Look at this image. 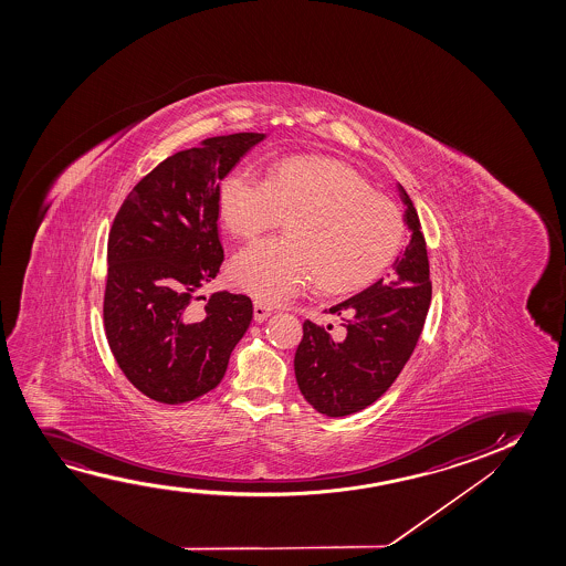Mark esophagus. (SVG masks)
<instances>
[{"label":"esophagus","mask_w":566,"mask_h":566,"mask_svg":"<svg viewBox=\"0 0 566 566\" xmlns=\"http://www.w3.org/2000/svg\"><path fill=\"white\" fill-rule=\"evenodd\" d=\"M253 313H255L256 323H263L266 318L271 317L272 310L263 302H255L253 305Z\"/></svg>","instance_id":"obj_1"}]
</instances>
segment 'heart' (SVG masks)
I'll use <instances>...</instances> for the list:
<instances>
[{
    "instance_id": "b5f03b06",
    "label": "heart",
    "mask_w": 566,
    "mask_h": 566,
    "mask_svg": "<svg viewBox=\"0 0 566 566\" xmlns=\"http://www.w3.org/2000/svg\"><path fill=\"white\" fill-rule=\"evenodd\" d=\"M220 214L235 235L253 238L286 220V235L241 249L233 284L266 303L286 302L315 280L328 294L367 286L402 241V212L348 166L297 156L263 178L249 166L220 184Z\"/></svg>"
}]
</instances>
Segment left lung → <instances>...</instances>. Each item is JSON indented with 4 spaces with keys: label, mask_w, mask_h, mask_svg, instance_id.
Returning a JSON list of instances; mask_svg holds the SVG:
<instances>
[{
    "label": "left lung",
    "mask_w": 566,
    "mask_h": 566,
    "mask_svg": "<svg viewBox=\"0 0 566 566\" xmlns=\"http://www.w3.org/2000/svg\"><path fill=\"white\" fill-rule=\"evenodd\" d=\"M403 224L410 243L396 256L395 276L336 303L328 313L348 315L346 336L333 325L303 323L294 369L303 398L323 416L342 418L371 406L387 392L416 348L431 303L429 259L418 210L400 184Z\"/></svg>",
    "instance_id": "1"
}]
</instances>
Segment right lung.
Instances as JSON below:
<instances>
[{
  "instance_id": "obj_1",
  "label": "right lung",
  "mask_w": 566,
  "mask_h": 566,
  "mask_svg": "<svg viewBox=\"0 0 566 566\" xmlns=\"http://www.w3.org/2000/svg\"><path fill=\"white\" fill-rule=\"evenodd\" d=\"M264 133L201 140L168 156L140 179L108 238L104 326L119 369L156 402L184 403L224 377L232 349L248 333V295L214 292L224 249L218 235L220 181Z\"/></svg>"
}]
</instances>
